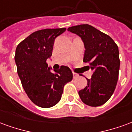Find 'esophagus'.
Returning a JSON list of instances; mask_svg holds the SVG:
<instances>
[{
  "instance_id": "esophagus-1",
  "label": "esophagus",
  "mask_w": 132,
  "mask_h": 132,
  "mask_svg": "<svg viewBox=\"0 0 132 132\" xmlns=\"http://www.w3.org/2000/svg\"><path fill=\"white\" fill-rule=\"evenodd\" d=\"M73 78H77L79 76V75L78 73H73Z\"/></svg>"
}]
</instances>
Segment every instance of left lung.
Returning <instances> with one entry per match:
<instances>
[{
  "instance_id": "obj_1",
  "label": "left lung",
  "mask_w": 132,
  "mask_h": 132,
  "mask_svg": "<svg viewBox=\"0 0 132 132\" xmlns=\"http://www.w3.org/2000/svg\"><path fill=\"white\" fill-rule=\"evenodd\" d=\"M68 31L79 36L84 44L83 61L93 71L87 86L78 91L83 103L91 107L105 104L116 88L120 61L119 49L112 38L91 25L80 24Z\"/></svg>"
}]
</instances>
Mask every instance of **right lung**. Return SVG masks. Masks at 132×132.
Instances as JSON below:
<instances>
[{"label":"right lung","mask_w":132,"mask_h":132,"mask_svg":"<svg viewBox=\"0 0 132 132\" xmlns=\"http://www.w3.org/2000/svg\"><path fill=\"white\" fill-rule=\"evenodd\" d=\"M66 28L37 31L19 44L15 50L18 74L24 91L32 102L40 108H49L60 101L63 86L73 78L68 66H61L51 72L46 59L52 56L54 42Z\"/></svg>","instance_id":"add662e5"}]
</instances>
